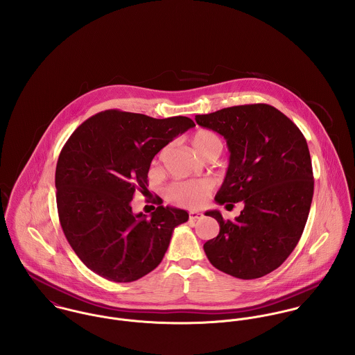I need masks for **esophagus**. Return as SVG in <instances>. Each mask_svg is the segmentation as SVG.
Here are the masks:
<instances>
[{"instance_id": "1", "label": "esophagus", "mask_w": 355, "mask_h": 355, "mask_svg": "<svg viewBox=\"0 0 355 355\" xmlns=\"http://www.w3.org/2000/svg\"><path fill=\"white\" fill-rule=\"evenodd\" d=\"M189 216H190V220H197V218H201V217H202V213H200V211H197V210H190Z\"/></svg>"}]
</instances>
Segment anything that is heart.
Wrapping results in <instances>:
<instances>
[{
  "label": "heart",
  "instance_id": "b5f03b06",
  "mask_svg": "<svg viewBox=\"0 0 355 355\" xmlns=\"http://www.w3.org/2000/svg\"><path fill=\"white\" fill-rule=\"evenodd\" d=\"M191 144L196 152L202 155L203 158L210 154H220L223 150L221 138L210 130H198L193 135ZM211 190L213 183L207 179L180 180L172 183L166 189V198L171 202L186 207H198L207 200Z\"/></svg>",
  "mask_w": 355,
  "mask_h": 355
}]
</instances>
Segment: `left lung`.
Here are the masks:
<instances>
[{
	"instance_id": "1",
	"label": "left lung",
	"mask_w": 355,
	"mask_h": 355,
	"mask_svg": "<svg viewBox=\"0 0 355 355\" xmlns=\"http://www.w3.org/2000/svg\"><path fill=\"white\" fill-rule=\"evenodd\" d=\"M196 121L223 135L230 165L216 202L245 207L234 220L206 211L220 224L203 245L210 263L238 279H258L277 269L298 245L307 221L314 180L301 130L268 103L224 107Z\"/></svg>"
}]
</instances>
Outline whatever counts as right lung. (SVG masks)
I'll return each mask as SVG.
<instances>
[{
    "label": "right lung",
    "instance_id": "1",
    "mask_svg": "<svg viewBox=\"0 0 355 355\" xmlns=\"http://www.w3.org/2000/svg\"><path fill=\"white\" fill-rule=\"evenodd\" d=\"M196 127L184 116L103 110L82 123L58 155L55 201L64 235L94 273L116 283L135 282L158 266L172 231L189 213L161 203L150 218L134 214L137 191L146 194L157 153Z\"/></svg>",
    "mask_w": 355,
    "mask_h": 355
}]
</instances>
